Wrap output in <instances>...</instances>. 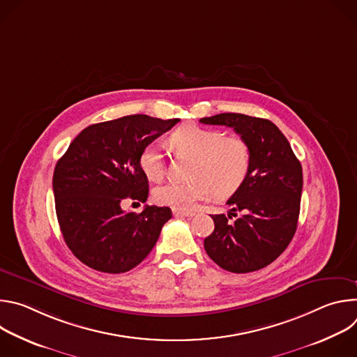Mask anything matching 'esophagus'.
Instances as JSON below:
<instances>
[{"instance_id": "1", "label": "esophagus", "mask_w": 357, "mask_h": 357, "mask_svg": "<svg viewBox=\"0 0 357 357\" xmlns=\"http://www.w3.org/2000/svg\"><path fill=\"white\" fill-rule=\"evenodd\" d=\"M172 213H174V216H185V218H192V216H195V212H189V211H181V209H174L172 211Z\"/></svg>"}]
</instances>
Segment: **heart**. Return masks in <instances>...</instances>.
<instances>
[{
    "label": "heart",
    "instance_id": "b5f03b06",
    "mask_svg": "<svg viewBox=\"0 0 357 357\" xmlns=\"http://www.w3.org/2000/svg\"><path fill=\"white\" fill-rule=\"evenodd\" d=\"M171 145L193 158L189 182H165L154 189V200L160 205L181 211L193 209L197 202L231 196L244 183L251 164L248 144L240 137H226L218 130L185 124L171 134ZM139 168L149 181H160L165 172L160 145L142 148Z\"/></svg>",
    "mask_w": 357,
    "mask_h": 357
}]
</instances>
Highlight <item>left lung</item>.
<instances>
[{
	"mask_svg": "<svg viewBox=\"0 0 357 357\" xmlns=\"http://www.w3.org/2000/svg\"><path fill=\"white\" fill-rule=\"evenodd\" d=\"M200 123L231 127L251 152L248 175L227 200L231 213L212 216L215 230L205 238V250L230 273L261 270L280 257L295 234L302 193L301 162L270 120L223 113L200 119ZM230 214L236 218L234 222Z\"/></svg>",
	"mask_w": 357,
	"mask_h": 357,
	"instance_id": "1",
	"label": "left lung"
}]
</instances>
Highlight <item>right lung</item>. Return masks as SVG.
I'll use <instances>...</instances> for the list:
<instances>
[{
    "label": "right lung",
    "mask_w": 357,
    "mask_h": 357,
    "mask_svg": "<svg viewBox=\"0 0 357 357\" xmlns=\"http://www.w3.org/2000/svg\"><path fill=\"white\" fill-rule=\"evenodd\" d=\"M178 121L134 114L93 124L58 161L52 182L58 222L68 247L87 267L126 273L154 248L171 209L146 205L135 213L121 205L127 199L146 200L139 154Z\"/></svg>",
    "instance_id": "add662e5"
}]
</instances>
